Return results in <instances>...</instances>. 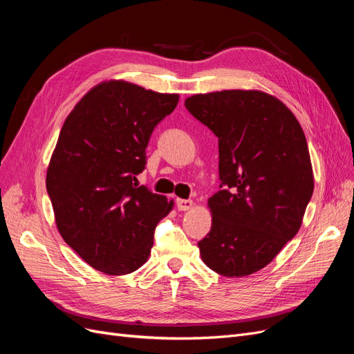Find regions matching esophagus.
Returning <instances> with one entry per match:
<instances>
[{"mask_svg":"<svg viewBox=\"0 0 354 354\" xmlns=\"http://www.w3.org/2000/svg\"><path fill=\"white\" fill-rule=\"evenodd\" d=\"M176 205H177V208H178V211H187V209H190L192 207H194V201L177 198V199H176Z\"/></svg>","mask_w":354,"mask_h":354,"instance_id":"obj_1","label":"esophagus"}]
</instances>
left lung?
Listing matches in <instances>:
<instances>
[{
	"instance_id": "1",
	"label": "left lung",
	"mask_w": 354,
	"mask_h": 354,
	"mask_svg": "<svg viewBox=\"0 0 354 354\" xmlns=\"http://www.w3.org/2000/svg\"><path fill=\"white\" fill-rule=\"evenodd\" d=\"M185 106L218 138L221 183L208 201L211 230L198 242L202 261L226 277L252 274L295 236L312 199L303 128L263 91L196 94Z\"/></svg>"
}]
</instances>
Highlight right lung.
I'll use <instances>...</instances> for the list:
<instances>
[{
    "instance_id": "obj_1",
    "label": "right lung",
    "mask_w": 354,
    "mask_h": 354,
    "mask_svg": "<svg viewBox=\"0 0 354 354\" xmlns=\"http://www.w3.org/2000/svg\"><path fill=\"white\" fill-rule=\"evenodd\" d=\"M177 103V94L109 81L85 94L62 127L47 194L62 238L95 270L131 273L151 254L173 201L136 181L155 127Z\"/></svg>"
}]
</instances>
